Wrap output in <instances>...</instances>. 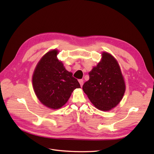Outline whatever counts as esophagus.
I'll list each match as a JSON object with an SVG mask.
<instances>
[{"mask_svg": "<svg viewBox=\"0 0 154 154\" xmlns=\"http://www.w3.org/2000/svg\"><path fill=\"white\" fill-rule=\"evenodd\" d=\"M78 82H79V83H80L81 87H82V85L83 84V80H79Z\"/></svg>", "mask_w": 154, "mask_h": 154, "instance_id": "34e87169", "label": "esophagus"}]
</instances>
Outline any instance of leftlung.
Instances as JSON below:
<instances>
[{
  "instance_id": "obj_1",
  "label": "left lung",
  "mask_w": 154,
  "mask_h": 154,
  "mask_svg": "<svg viewBox=\"0 0 154 154\" xmlns=\"http://www.w3.org/2000/svg\"><path fill=\"white\" fill-rule=\"evenodd\" d=\"M89 80L83 85V90L97 109L109 111L117 105L125 91L123 76L114 57L102 53L100 63L88 72Z\"/></svg>"
}]
</instances>
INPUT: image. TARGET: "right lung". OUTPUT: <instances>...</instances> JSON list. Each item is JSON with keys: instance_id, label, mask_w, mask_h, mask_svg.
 Segmentation results:
<instances>
[{"instance_id": "right-lung-1", "label": "right lung", "mask_w": 154, "mask_h": 154, "mask_svg": "<svg viewBox=\"0 0 154 154\" xmlns=\"http://www.w3.org/2000/svg\"><path fill=\"white\" fill-rule=\"evenodd\" d=\"M57 50L49 51L41 58L32 75V86L42 103L58 109L66 103L73 91L80 88L77 79L57 58Z\"/></svg>"}]
</instances>
